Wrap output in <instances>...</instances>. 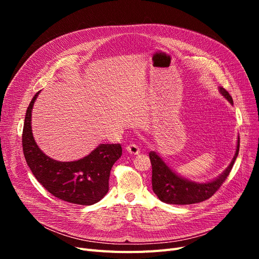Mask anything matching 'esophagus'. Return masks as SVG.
<instances>
[{
	"label": "esophagus",
	"instance_id": "obj_1",
	"mask_svg": "<svg viewBox=\"0 0 259 259\" xmlns=\"http://www.w3.org/2000/svg\"><path fill=\"white\" fill-rule=\"evenodd\" d=\"M126 151L128 153H131V154H138L140 152V149H139V147L137 145L131 144V145H128L126 147Z\"/></svg>",
	"mask_w": 259,
	"mask_h": 259
}]
</instances>
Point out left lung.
<instances>
[{
    "label": "left lung",
    "mask_w": 259,
    "mask_h": 259,
    "mask_svg": "<svg viewBox=\"0 0 259 259\" xmlns=\"http://www.w3.org/2000/svg\"><path fill=\"white\" fill-rule=\"evenodd\" d=\"M219 92L231 105H233L232 97L228 92L223 88H219ZM239 148L240 137H238L237 150L229 166L216 179L202 184L190 182V180L177 175L173 169L166 165L158 153L154 151L149 152V158H150L152 165L153 192L162 202L177 205L193 204V203H199L209 199L221 188L226 178L230 174L234 161L239 154Z\"/></svg>",
    "instance_id": "left-lung-1"
}]
</instances>
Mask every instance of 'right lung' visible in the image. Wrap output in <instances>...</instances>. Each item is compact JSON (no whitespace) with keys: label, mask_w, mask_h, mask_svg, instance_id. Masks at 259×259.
Segmentation results:
<instances>
[{"label":"right lung","mask_w":259,"mask_h":259,"mask_svg":"<svg viewBox=\"0 0 259 259\" xmlns=\"http://www.w3.org/2000/svg\"><path fill=\"white\" fill-rule=\"evenodd\" d=\"M38 93L27 109L22 131V149L28 166L54 197L73 204H95L109 190L111 167L122 155L121 145L100 144L89 155L72 162L50 158L37 147L31 130V112Z\"/></svg>","instance_id":"obj_1"}]
</instances>
